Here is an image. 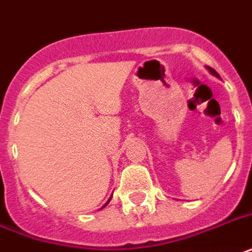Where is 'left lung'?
I'll return each instance as SVG.
<instances>
[{"label": "left lung", "instance_id": "obj_1", "mask_svg": "<svg viewBox=\"0 0 252 252\" xmlns=\"http://www.w3.org/2000/svg\"><path fill=\"white\" fill-rule=\"evenodd\" d=\"M206 68H207V71H209V72H210L211 75H214L216 78H218V79H220V74H218V72H217V71L214 70V68H211V67H209V66H206Z\"/></svg>", "mask_w": 252, "mask_h": 252}]
</instances>
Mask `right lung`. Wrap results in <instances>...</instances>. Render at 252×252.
Returning <instances> with one entry per match:
<instances>
[{
  "mask_svg": "<svg viewBox=\"0 0 252 252\" xmlns=\"http://www.w3.org/2000/svg\"><path fill=\"white\" fill-rule=\"evenodd\" d=\"M111 198H112V195H111V197H109V199H108V201H107V202L104 203V206H103V207H105V206H107V205H108V203H109V201H111ZM103 207H101V209H103Z\"/></svg>",
  "mask_w": 252,
  "mask_h": 252,
  "instance_id": "obj_1",
  "label": "right lung"
}]
</instances>
